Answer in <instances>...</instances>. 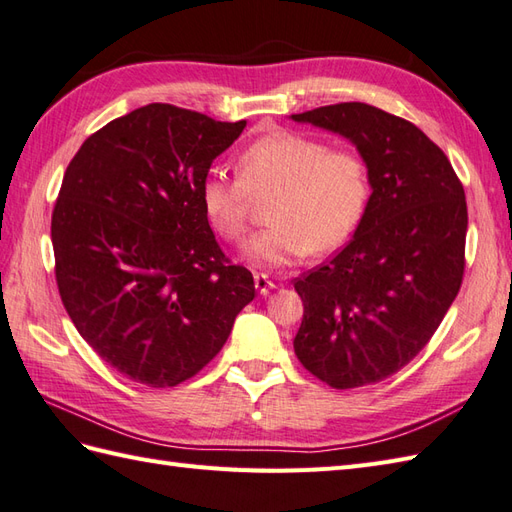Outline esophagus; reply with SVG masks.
Instances as JSON below:
<instances>
[{"instance_id":"1","label":"esophagus","mask_w":512,"mask_h":512,"mask_svg":"<svg viewBox=\"0 0 512 512\" xmlns=\"http://www.w3.org/2000/svg\"><path fill=\"white\" fill-rule=\"evenodd\" d=\"M255 288H257V292L261 296H266L270 290H275L277 285H275V281H270L268 275H264V272H257V275H255Z\"/></svg>"}]
</instances>
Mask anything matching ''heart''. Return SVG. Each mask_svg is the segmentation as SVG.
Returning <instances> with one entry per match:
<instances>
[{"label": "heart", "mask_w": 512, "mask_h": 512, "mask_svg": "<svg viewBox=\"0 0 512 512\" xmlns=\"http://www.w3.org/2000/svg\"><path fill=\"white\" fill-rule=\"evenodd\" d=\"M237 181L211 172L200 183V207L222 240L242 244L253 200L270 196L268 227L246 246V259L288 268L307 253L336 251L349 240L371 196V176L360 152L329 148L323 139L272 130L235 159Z\"/></svg>", "instance_id": "b5f03b06"}]
</instances>
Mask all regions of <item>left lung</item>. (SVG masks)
Returning <instances> with one entry per match:
<instances>
[{
	"mask_svg": "<svg viewBox=\"0 0 512 512\" xmlns=\"http://www.w3.org/2000/svg\"><path fill=\"white\" fill-rule=\"evenodd\" d=\"M292 120L347 137L373 189L349 244L294 281V353L331 388L377 384L417 358L458 296L465 189L421 128L377 106L340 102Z\"/></svg>",
	"mask_w": 512,
	"mask_h": 512,
	"instance_id": "1",
	"label": "left lung"
}]
</instances>
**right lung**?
Returning <instances> with one entry per match:
<instances>
[{
	"mask_svg": "<svg viewBox=\"0 0 512 512\" xmlns=\"http://www.w3.org/2000/svg\"><path fill=\"white\" fill-rule=\"evenodd\" d=\"M246 120L154 102L102 126L67 165L52 213L56 283L78 334L124 377H194L255 299L200 207L213 159Z\"/></svg>",
	"mask_w": 512,
	"mask_h": 512,
	"instance_id": "1",
	"label": "right lung"
}]
</instances>
